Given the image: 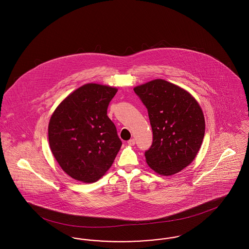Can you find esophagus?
Returning <instances> with one entry per match:
<instances>
[{"mask_svg": "<svg viewBox=\"0 0 249 249\" xmlns=\"http://www.w3.org/2000/svg\"><path fill=\"white\" fill-rule=\"evenodd\" d=\"M134 144H135V140H134V138H132V139H130L128 141V145H130V146H134Z\"/></svg>", "mask_w": 249, "mask_h": 249, "instance_id": "esophagus-1", "label": "esophagus"}]
</instances>
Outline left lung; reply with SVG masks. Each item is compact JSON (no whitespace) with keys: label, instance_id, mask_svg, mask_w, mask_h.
Returning a JSON list of instances; mask_svg holds the SVG:
<instances>
[{"label":"left lung","instance_id":"obj_1","mask_svg":"<svg viewBox=\"0 0 249 249\" xmlns=\"http://www.w3.org/2000/svg\"><path fill=\"white\" fill-rule=\"evenodd\" d=\"M134 93L148 110L153 144L145 152L154 172L172 175L190 165L205 135V118L195 98L163 79L137 86Z\"/></svg>","mask_w":249,"mask_h":249}]
</instances>
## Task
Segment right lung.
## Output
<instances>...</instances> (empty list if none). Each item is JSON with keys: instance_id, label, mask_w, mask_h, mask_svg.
Masks as SVG:
<instances>
[{"instance_id": "add662e5", "label": "right lung", "mask_w": 249, "mask_h": 249, "mask_svg": "<svg viewBox=\"0 0 249 249\" xmlns=\"http://www.w3.org/2000/svg\"><path fill=\"white\" fill-rule=\"evenodd\" d=\"M117 89L89 83L67 96L48 126L50 149L72 178L92 183L112 166L122 142L107 109Z\"/></svg>"}]
</instances>
